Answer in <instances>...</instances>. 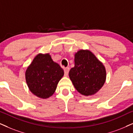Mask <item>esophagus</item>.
I'll return each mask as SVG.
<instances>
[{
    "mask_svg": "<svg viewBox=\"0 0 133 133\" xmlns=\"http://www.w3.org/2000/svg\"><path fill=\"white\" fill-rule=\"evenodd\" d=\"M69 69H70L69 68H64V74H65V75H66V76L68 75Z\"/></svg>",
    "mask_w": 133,
    "mask_h": 133,
    "instance_id": "esophagus-1",
    "label": "esophagus"
}]
</instances>
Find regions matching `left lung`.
Returning a JSON list of instances; mask_svg holds the SVG:
<instances>
[{
	"instance_id": "left-lung-1",
	"label": "left lung",
	"mask_w": 133,
	"mask_h": 133,
	"mask_svg": "<svg viewBox=\"0 0 133 133\" xmlns=\"http://www.w3.org/2000/svg\"><path fill=\"white\" fill-rule=\"evenodd\" d=\"M74 61L75 66L69 73L74 86L84 96L95 95L105 82V67L89 50H79Z\"/></svg>"
}]
</instances>
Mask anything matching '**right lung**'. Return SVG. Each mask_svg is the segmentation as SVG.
Listing matches in <instances>:
<instances>
[{"label":"right lung","mask_w":133,"mask_h":133,"mask_svg":"<svg viewBox=\"0 0 133 133\" xmlns=\"http://www.w3.org/2000/svg\"><path fill=\"white\" fill-rule=\"evenodd\" d=\"M25 75L32 93L40 98L46 99L55 93L64 70L48 53L38 54L27 69Z\"/></svg>","instance_id":"1"}]
</instances>
